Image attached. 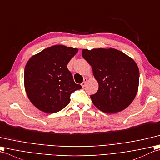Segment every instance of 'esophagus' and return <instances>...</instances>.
Returning <instances> with one entry per match:
<instances>
[{
	"instance_id": "obj_1",
	"label": "esophagus",
	"mask_w": 160,
	"mask_h": 160,
	"mask_svg": "<svg viewBox=\"0 0 160 160\" xmlns=\"http://www.w3.org/2000/svg\"><path fill=\"white\" fill-rule=\"evenodd\" d=\"M87 81H88V79H86V78H85V79H83V82L82 83H81V86H82V87H83H83L86 85Z\"/></svg>"
}]
</instances>
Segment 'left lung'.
<instances>
[{"label":"left lung","instance_id":"8db88e82","mask_svg":"<svg viewBox=\"0 0 160 160\" xmlns=\"http://www.w3.org/2000/svg\"><path fill=\"white\" fill-rule=\"evenodd\" d=\"M83 58L91 65L98 90L92 94L101 111L113 113L125 109L137 94L140 73L133 60L114 48L83 49Z\"/></svg>","mask_w":160,"mask_h":160}]
</instances>
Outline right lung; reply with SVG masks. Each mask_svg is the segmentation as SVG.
<instances>
[{"mask_svg": "<svg viewBox=\"0 0 160 160\" xmlns=\"http://www.w3.org/2000/svg\"><path fill=\"white\" fill-rule=\"evenodd\" d=\"M78 49L55 45L32 57L24 68V86L29 100L46 113L61 111L70 101V95L82 88L73 80L67 68Z\"/></svg>", "mask_w": 160, "mask_h": 160, "instance_id": "obj_1", "label": "right lung"}]
</instances>
